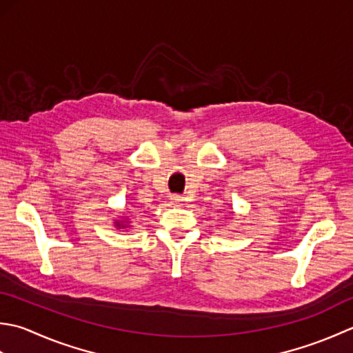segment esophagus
Segmentation results:
<instances>
[{
	"label": "esophagus",
	"mask_w": 353,
	"mask_h": 353,
	"mask_svg": "<svg viewBox=\"0 0 353 353\" xmlns=\"http://www.w3.org/2000/svg\"><path fill=\"white\" fill-rule=\"evenodd\" d=\"M183 201H184V198L179 196V195H172L170 196V204H174V205H181Z\"/></svg>",
	"instance_id": "1"
}]
</instances>
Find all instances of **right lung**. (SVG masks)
Returning <instances> with one entry per match:
<instances>
[{"mask_svg":"<svg viewBox=\"0 0 353 353\" xmlns=\"http://www.w3.org/2000/svg\"><path fill=\"white\" fill-rule=\"evenodd\" d=\"M114 227L119 230L131 228V219H129V216H120V219H114Z\"/></svg>","mask_w":353,"mask_h":353,"instance_id":"right-lung-1","label":"right lung"}]
</instances>
